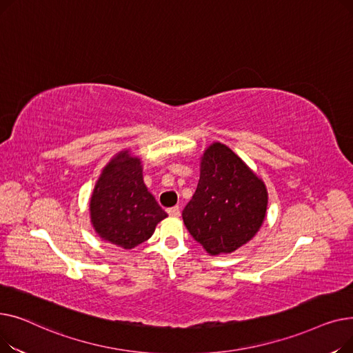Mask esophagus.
Instances as JSON below:
<instances>
[{
	"label": "esophagus",
	"instance_id": "1",
	"mask_svg": "<svg viewBox=\"0 0 353 353\" xmlns=\"http://www.w3.org/2000/svg\"><path fill=\"white\" fill-rule=\"evenodd\" d=\"M167 213H169L170 216H174V217H177V216H180V208H179V206H174V208L167 209Z\"/></svg>",
	"mask_w": 353,
	"mask_h": 353
}]
</instances>
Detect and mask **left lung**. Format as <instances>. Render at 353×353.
<instances>
[{
    "instance_id": "obj_1",
    "label": "left lung",
    "mask_w": 353,
    "mask_h": 353,
    "mask_svg": "<svg viewBox=\"0 0 353 353\" xmlns=\"http://www.w3.org/2000/svg\"><path fill=\"white\" fill-rule=\"evenodd\" d=\"M266 209L265 183L228 145H209L197 189L183 210L193 239L210 254L232 253L259 232Z\"/></svg>"
}]
</instances>
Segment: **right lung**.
<instances>
[{
  "label": "right lung",
  "mask_w": 353,
  "mask_h": 353,
  "mask_svg": "<svg viewBox=\"0 0 353 353\" xmlns=\"http://www.w3.org/2000/svg\"><path fill=\"white\" fill-rule=\"evenodd\" d=\"M90 217L103 240L123 249L152 237L167 213L147 190L139 157L125 150L110 160L92 190Z\"/></svg>",
  "instance_id": "1"
}]
</instances>
